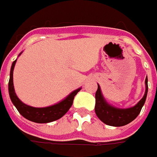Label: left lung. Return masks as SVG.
<instances>
[{"mask_svg":"<svg viewBox=\"0 0 157 157\" xmlns=\"http://www.w3.org/2000/svg\"><path fill=\"white\" fill-rule=\"evenodd\" d=\"M98 85V89L95 93V111L97 117L107 125L114 127H121L127 125L134 121L140 114L143 106L145 103L148 94V78L145 79V93L143 97L133 107L127 109H120L109 104L101 93V87Z\"/></svg>","mask_w":157,"mask_h":157,"instance_id":"obj_1","label":"left lung"}]
</instances>
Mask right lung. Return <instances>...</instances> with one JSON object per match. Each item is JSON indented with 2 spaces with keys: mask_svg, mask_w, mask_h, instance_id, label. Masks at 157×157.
I'll return each mask as SVG.
<instances>
[{
  "mask_svg": "<svg viewBox=\"0 0 157 157\" xmlns=\"http://www.w3.org/2000/svg\"><path fill=\"white\" fill-rule=\"evenodd\" d=\"M21 53H20L18 56L21 55ZM16 60L13 62L11 69H10V77H9V82H8V93H9V96L13 104L15 106V108L19 111L20 114L26 119L29 120L31 122H37V123H48V122L56 121L62 117L72 106L75 96L81 90L82 88L74 90L67 97H65L63 100L54 105L44 107V108H35L32 106L27 105L20 100L14 91L13 72H14Z\"/></svg>",
  "mask_w": 157,
  "mask_h": 157,
  "instance_id": "add662e5",
  "label": "right lung"
}]
</instances>
